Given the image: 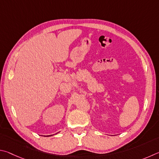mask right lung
<instances>
[{
	"mask_svg": "<svg viewBox=\"0 0 159 159\" xmlns=\"http://www.w3.org/2000/svg\"><path fill=\"white\" fill-rule=\"evenodd\" d=\"M48 136H50V135H48Z\"/></svg>",
	"mask_w": 159,
	"mask_h": 159,
	"instance_id": "right-lung-1",
	"label": "right lung"
}]
</instances>
